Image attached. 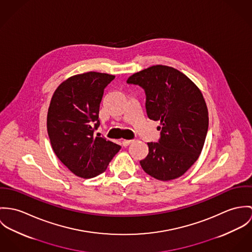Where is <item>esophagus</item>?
I'll return each instance as SVG.
<instances>
[{"mask_svg": "<svg viewBox=\"0 0 252 252\" xmlns=\"http://www.w3.org/2000/svg\"><path fill=\"white\" fill-rule=\"evenodd\" d=\"M123 145L125 146V147H127L128 145H130L131 143H133V140H123Z\"/></svg>", "mask_w": 252, "mask_h": 252, "instance_id": "obj_1", "label": "esophagus"}]
</instances>
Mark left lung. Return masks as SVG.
Here are the masks:
<instances>
[{"label":"left lung","instance_id":"obj_1","mask_svg":"<svg viewBox=\"0 0 252 252\" xmlns=\"http://www.w3.org/2000/svg\"><path fill=\"white\" fill-rule=\"evenodd\" d=\"M126 82L145 90L147 115L160 122V139L148 143L141 167L163 182L183 176L200 157L207 136L209 112L201 90L180 70L162 64L136 72Z\"/></svg>","mask_w":252,"mask_h":252}]
</instances>
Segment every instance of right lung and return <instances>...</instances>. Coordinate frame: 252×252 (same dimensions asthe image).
I'll return each instance as SVG.
<instances>
[{
  "label": "right lung",
  "mask_w": 252,
  "mask_h": 252,
  "mask_svg": "<svg viewBox=\"0 0 252 252\" xmlns=\"http://www.w3.org/2000/svg\"><path fill=\"white\" fill-rule=\"evenodd\" d=\"M115 75L89 71L58 86L47 113V132L57 158L74 175L90 179L103 173L121 147L94 137L104 88Z\"/></svg>",
  "instance_id": "1"
}]
</instances>
